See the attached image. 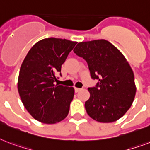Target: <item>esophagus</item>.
<instances>
[{"instance_id": "34e87169", "label": "esophagus", "mask_w": 150, "mask_h": 150, "mask_svg": "<svg viewBox=\"0 0 150 150\" xmlns=\"http://www.w3.org/2000/svg\"><path fill=\"white\" fill-rule=\"evenodd\" d=\"M80 90H81V89H79V88H76V87H75V93H78V92H79Z\"/></svg>"}]
</instances>
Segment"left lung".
<instances>
[{
  "instance_id": "1",
  "label": "left lung",
  "mask_w": 150,
  "mask_h": 150,
  "mask_svg": "<svg viewBox=\"0 0 150 150\" xmlns=\"http://www.w3.org/2000/svg\"><path fill=\"white\" fill-rule=\"evenodd\" d=\"M74 53L86 61L96 87L89 88L85 103L91 118L102 123L117 121L132 104L136 93L134 73L121 52L106 40L81 42Z\"/></svg>"
}]
</instances>
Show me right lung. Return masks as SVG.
<instances>
[{
    "label": "right lung",
    "mask_w": 150,
    "mask_h": 150,
    "mask_svg": "<svg viewBox=\"0 0 150 150\" xmlns=\"http://www.w3.org/2000/svg\"><path fill=\"white\" fill-rule=\"evenodd\" d=\"M76 43L53 37L41 40L29 50L21 65L20 98L27 111L42 123H58L68 116L75 89L54 82Z\"/></svg>",
    "instance_id": "right-lung-1"
}]
</instances>
